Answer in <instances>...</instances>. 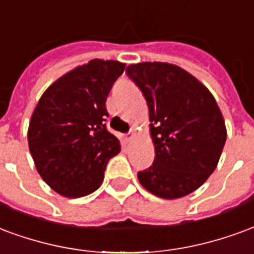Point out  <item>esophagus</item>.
Returning <instances> with one entry per match:
<instances>
[{
  "mask_svg": "<svg viewBox=\"0 0 254 254\" xmlns=\"http://www.w3.org/2000/svg\"><path fill=\"white\" fill-rule=\"evenodd\" d=\"M134 134H135V129H134V128H131V129H129V131H128V134L126 135V139H127V140H131V139H132V136H134Z\"/></svg>",
  "mask_w": 254,
  "mask_h": 254,
  "instance_id": "esophagus-1",
  "label": "esophagus"
}]
</instances>
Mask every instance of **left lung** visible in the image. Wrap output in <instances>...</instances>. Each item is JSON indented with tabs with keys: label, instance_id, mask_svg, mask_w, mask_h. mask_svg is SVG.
<instances>
[{
	"label": "left lung",
	"instance_id": "obj_1",
	"mask_svg": "<svg viewBox=\"0 0 254 254\" xmlns=\"http://www.w3.org/2000/svg\"><path fill=\"white\" fill-rule=\"evenodd\" d=\"M126 73L145 96L155 150L153 165L138 172V180L162 199L190 195L215 170L227 136L214 96L176 64L142 62Z\"/></svg>",
	"mask_w": 254,
	"mask_h": 254
}]
</instances>
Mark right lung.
<instances>
[{
    "label": "right lung",
    "instance_id": "right-lung-1",
    "mask_svg": "<svg viewBox=\"0 0 254 254\" xmlns=\"http://www.w3.org/2000/svg\"><path fill=\"white\" fill-rule=\"evenodd\" d=\"M118 61L92 59L51 84L28 127V146L40 177L57 193L81 197L97 190L119 139L105 127V101L125 71Z\"/></svg>",
    "mask_w": 254,
    "mask_h": 254
}]
</instances>
